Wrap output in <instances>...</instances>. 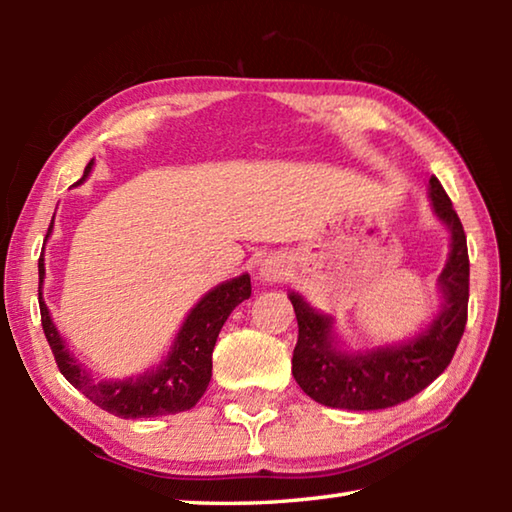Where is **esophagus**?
<instances>
[{"instance_id":"esophagus-1","label":"esophagus","mask_w":512,"mask_h":512,"mask_svg":"<svg viewBox=\"0 0 512 512\" xmlns=\"http://www.w3.org/2000/svg\"><path fill=\"white\" fill-rule=\"evenodd\" d=\"M291 273L289 262L282 257H268L262 264V277L266 282H282Z\"/></svg>"}]
</instances>
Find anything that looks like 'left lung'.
Wrapping results in <instances>:
<instances>
[{"mask_svg":"<svg viewBox=\"0 0 512 512\" xmlns=\"http://www.w3.org/2000/svg\"><path fill=\"white\" fill-rule=\"evenodd\" d=\"M429 185L433 210L452 230V255L440 275L445 311L411 343L348 357L329 339V318L309 309L300 296H289L298 318L291 370L311 400L350 411L388 409L424 391L452 361L467 323L470 257L463 223L447 192L436 176Z\"/></svg>","mask_w":512,"mask_h":512,"instance_id":"8db88e82","label":"left lung"}]
</instances>
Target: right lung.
Here are the masks:
<instances>
[{
  "mask_svg": "<svg viewBox=\"0 0 512 512\" xmlns=\"http://www.w3.org/2000/svg\"><path fill=\"white\" fill-rule=\"evenodd\" d=\"M92 169V162L85 167L83 178L88 176ZM83 178L79 183H83ZM51 232V225H49ZM47 232V235H49ZM45 259H38V273H40V287H38V302H40V320L42 329H45L47 343L54 359L58 363V370L74 388L88 397L90 402L101 406L117 418H155V415H173L180 411L192 409V406L201 400L207 384L212 377V350L219 336L221 327L228 320L230 311L235 309L239 302L250 298V277L241 275L237 280H230L216 287L214 291L198 302L187 316L183 329L178 332L176 345L169 354V359L162 366L144 375L140 379L128 381H115V384H94V381L85 375V370L76 363L69 352L65 350L63 339L56 332L54 323L49 318V309L42 300V277H45Z\"/></svg>",
  "mask_w": 512,
  "mask_h": 512,
  "instance_id": "right-lung-1",
  "label": "right lung"
}]
</instances>
